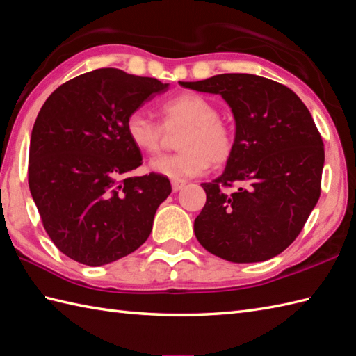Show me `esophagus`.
<instances>
[{"instance_id": "34e87169", "label": "esophagus", "mask_w": 356, "mask_h": 356, "mask_svg": "<svg viewBox=\"0 0 356 356\" xmlns=\"http://www.w3.org/2000/svg\"><path fill=\"white\" fill-rule=\"evenodd\" d=\"M184 186H186L184 181H172V191L173 192H179Z\"/></svg>"}]
</instances>
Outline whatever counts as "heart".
Instances as JSON below:
<instances>
[{"mask_svg": "<svg viewBox=\"0 0 356 356\" xmlns=\"http://www.w3.org/2000/svg\"><path fill=\"white\" fill-rule=\"evenodd\" d=\"M161 124L143 111H132L124 122L131 143L140 152L154 155L164 143V131L183 128L178 149L173 155L154 158L151 169L173 181L198 177L211 163L224 164L234 151V136L230 126L219 118L218 106L202 94L186 91L177 94L158 106Z\"/></svg>", "mask_w": 356, "mask_h": 356, "instance_id": "obj_1", "label": "heart"}]
</instances>
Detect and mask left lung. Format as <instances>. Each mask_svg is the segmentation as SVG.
Wrapping results in <instances>:
<instances>
[{
  "label": "left lung",
  "mask_w": 356,
  "mask_h": 356,
  "mask_svg": "<svg viewBox=\"0 0 356 356\" xmlns=\"http://www.w3.org/2000/svg\"><path fill=\"white\" fill-rule=\"evenodd\" d=\"M220 94L236 120L234 151L207 195L195 236L228 262H264L296 241L321 193L325 146L309 109L288 86L256 74L228 73L179 82ZM236 182L240 188L228 194Z\"/></svg>",
  "instance_id": "obj_1"
}]
</instances>
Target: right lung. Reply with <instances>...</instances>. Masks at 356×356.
I'll return each instance as SVG.
<instances>
[{
  "label": "right lung",
  "mask_w": 356,
  "mask_h": 356,
  "mask_svg": "<svg viewBox=\"0 0 356 356\" xmlns=\"http://www.w3.org/2000/svg\"><path fill=\"white\" fill-rule=\"evenodd\" d=\"M169 83L99 68L62 83L33 124L29 187L58 250L88 266L136 251L172 192L168 177H126L143 164L124 131L132 111Z\"/></svg>",
  "instance_id": "1"
}]
</instances>
